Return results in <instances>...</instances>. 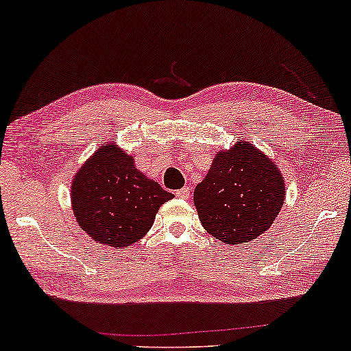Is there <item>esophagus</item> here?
<instances>
[{
  "label": "esophagus",
  "mask_w": 351,
  "mask_h": 351,
  "mask_svg": "<svg viewBox=\"0 0 351 351\" xmlns=\"http://www.w3.org/2000/svg\"><path fill=\"white\" fill-rule=\"evenodd\" d=\"M190 187H184V189H180V190H177L176 192V197H179V198H182V200H187V198L190 197Z\"/></svg>",
  "instance_id": "esophagus-1"
}]
</instances>
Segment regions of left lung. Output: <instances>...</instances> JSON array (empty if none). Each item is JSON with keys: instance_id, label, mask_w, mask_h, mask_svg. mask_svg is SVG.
<instances>
[{"instance_id": "left-lung-1", "label": "left lung", "mask_w": 351, "mask_h": 351, "mask_svg": "<svg viewBox=\"0 0 351 351\" xmlns=\"http://www.w3.org/2000/svg\"><path fill=\"white\" fill-rule=\"evenodd\" d=\"M193 203L205 231L216 239L250 242L274 224L283 206V174L263 151L239 140L216 153Z\"/></svg>"}]
</instances>
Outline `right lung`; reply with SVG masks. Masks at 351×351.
I'll use <instances>...</instances> for the list:
<instances>
[{
	"label": "right lung",
	"mask_w": 351,
	"mask_h": 351,
	"mask_svg": "<svg viewBox=\"0 0 351 351\" xmlns=\"http://www.w3.org/2000/svg\"><path fill=\"white\" fill-rule=\"evenodd\" d=\"M174 198L135 167L115 143L90 154L71 180V208L77 226L96 242L123 249L145 237L159 206Z\"/></svg>",
	"instance_id": "obj_1"
}]
</instances>
